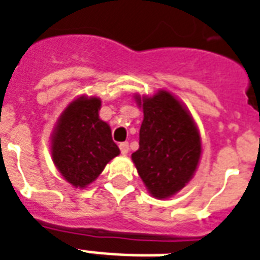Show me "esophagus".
<instances>
[{
  "label": "esophagus",
  "instance_id": "1",
  "mask_svg": "<svg viewBox=\"0 0 260 260\" xmlns=\"http://www.w3.org/2000/svg\"><path fill=\"white\" fill-rule=\"evenodd\" d=\"M119 150H121L122 154H128V152H129V143H128V142L119 143Z\"/></svg>",
  "mask_w": 260,
  "mask_h": 260
}]
</instances>
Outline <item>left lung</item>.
<instances>
[{"label": "left lung", "mask_w": 260, "mask_h": 260, "mask_svg": "<svg viewBox=\"0 0 260 260\" xmlns=\"http://www.w3.org/2000/svg\"><path fill=\"white\" fill-rule=\"evenodd\" d=\"M135 99L143 108V121L132 160L147 191L166 199L193 177L202 153L201 135L191 114L169 91Z\"/></svg>", "instance_id": "8db88e82"}]
</instances>
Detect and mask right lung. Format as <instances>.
Segmentation results:
<instances>
[{"label":"right lung","instance_id":"1","mask_svg":"<svg viewBox=\"0 0 260 260\" xmlns=\"http://www.w3.org/2000/svg\"><path fill=\"white\" fill-rule=\"evenodd\" d=\"M100 106L99 97L74 100L61 114L51 136L54 164L75 188L91 184L119 154L110 126L99 118Z\"/></svg>","mask_w":260,"mask_h":260}]
</instances>
